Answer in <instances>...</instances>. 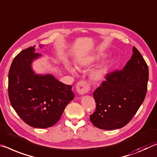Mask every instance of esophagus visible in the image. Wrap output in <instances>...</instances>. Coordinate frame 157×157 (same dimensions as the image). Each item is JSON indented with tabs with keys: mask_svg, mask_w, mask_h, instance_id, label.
<instances>
[{
	"mask_svg": "<svg viewBox=\"0 0 157 157\" xmlns=\"http://www.w3.org/2000/svg\"><path fill=\"white\" fill-rule=\"evenodd\" d=\"M91 89V85L86 81H79L76 84V91L79 94H84L88 93Z\"/></svg>",
	"mask_w": 157,
	"mask_h": 157,
	"instance_id": "1",
	"label": "esophagus"
}]
</instances>
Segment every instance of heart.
Segmentation results:
<instances>
[{
	"label": "heart",
	"mask_w": 157,
	"mask_h": 157,
	"mask_svg": "<svg viewBox=\"0 0 157 157\" xmlns=\"http://www.w3.org/2000/svg\"><path fill=\"white\" fill-rule=\"evenodd\" d=\"M94 59H87L82 62L81 66H89L94 62ZM108 64H103V65L100 66L98 68L94 69L91 73V78L94 81H101L104 78V77L108 73ZM69 70H71V71H73V68H69Z\"/></svg>",
	"instance_id": "heart-1"
}]
</instances>
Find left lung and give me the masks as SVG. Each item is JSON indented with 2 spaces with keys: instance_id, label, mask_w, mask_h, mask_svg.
<instances>
[{
  "instance_id": "left-lung-1",
  "label": "left lung",
  "mask_w": 157,
  "mask_h": 157,
  "mask_svg": "<svg viewBox=\"0 0 157 157\" xmlns=\"http://www.w3.org/2000/svg\"><path fill=\"white\" fill-rule=\"evenodd\" d=\"M105 78L93 94L96 105L90 121L104 130L120 128L132 119L145 98L147 64L133 47L132 56L125 67L109 72Z\"/></svg>"
}]
</instances>
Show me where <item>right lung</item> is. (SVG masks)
I'll use <instances>...</instances> for the list:
<instances>
[{
    "label": "right lung",
    "mask_w": 157,
    "mask_h": 157,
    "mask_svg": "<svg viewBox=\"0 0 157 157\" xmlns=\"http://www.w3.org/2000/svg\"><path fill=\"white\" fill-rule=\"evenodd\" d=\"M39 56L35 47H30L14 57L8 74V95L12 108L25 123L44 128L60 119L75 95L72 86L51 75L34 74L31 62Z\"/></svg>",
    "instance_id": "1"
}]
</instances>
